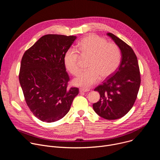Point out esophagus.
Here are the masks:
<instances>
[{
  "label": "esophagus",
  "instance_id": "1",
  "mask_svg": "<svg viewBox=\"0 0 160 160\" xmlns=\"http://www.w3.org/2000/svg\"><path fill=\"white\" fill-rule=\"evenodd\" d=\"M88 91H89V89H87V88H80V93L87 92H88Z\"/></svg>",
  "mask_w": 160,
  "mask_h": 160
}]
</instances>
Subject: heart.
<instances>
[{
	"label": "heart",
	"instance_id": "b5f03b06",
	"mask_svg": "<svg viewBox=\"0 0 160 160\" xmlns=\"http://www.w3.org/2000/svg\"><path fill=\"white\" fill-rule=\"evenodd\" d=\"M77 50L83 58H89L88 69L82 72L73 80L75 85L83 88H89L100 79L109 77L118 68L122 54L118 45L96 35H90L83 38L77 45ZM77 50L68 49L64 56V63L68 71L77 75L80 68V54Z\"/></svg>",
	"mask_w": 160,
	"mask_h": 160
}]
</instances>
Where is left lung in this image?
<instances>
[{
  "label": "left lung",
  "instance_id": "left-lung-1",
  "mask_svg": "<svg viewBox=\"0 0 160 160\" xmlns=\"http://www.w3.org/2000/svg\"><path fill=\"white\" fill-rule=\"evenodd\" d=\"M119 47L122 59L117 70L94 90L100 94L93 109L101 117L116 120L125 116L133 107L141 85V73L137 56L132 48L122 40L108 33Z\"/></svg>",
  "mask_w": 160,
  "mask_h": 160
}]
</instances>
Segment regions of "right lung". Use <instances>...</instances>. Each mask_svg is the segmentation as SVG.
I'll return each instance as SVG.
<instances>
[{
	"label": "right lung",
	"mask_w": 160,
	"mask_h": 160,
	"mask_svg": "<svg viewBox=\"0 0 160 160\" xmlns=\"http://www.w3.org/2000/svg\"><path fill=\"white\" fill-rule=\"evenodd\" d=\"M76 36L48 34L39 38L21 59L19 80L25 101L33 115L51 123L70 111L77 87L68 88L70 77L64 56Z\"/></svg>",
	"instance_id": "obj_1"
}]
</instances>
